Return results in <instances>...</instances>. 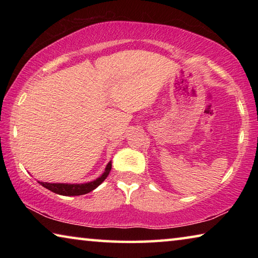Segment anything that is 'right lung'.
I'll return each instance as SVG.
<instances>
[{"instance_id": "1", "label": "right lung", "mask_w": 258, "mask_h": 258, "mask_svg": "<svg viewBox=\"0 0 258 258\" xmlns=\"http://www.w3.org/2000/svg\"><path fill=\"white\" fill-rule=\"evenodd\" d=\"M111 169V161H109L103 174L97 180L87 183H82V184H68V183H47V182H40V184L43 185L50 191L54 192L61 196H82L89 194L95 187H98L101 183L106 180Z\"/></svg>"}]
</instances>
